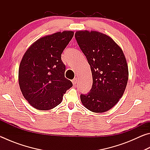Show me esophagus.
I'll return each mask as SVG.
<instances>
[{"instance_id":"esophagus-1","label":"esophagus","mask_w":150,"mask_h":150,"mask_svg":"<svg viewBox=\"0 0 150 150\" xmlns=\"http://www.w3.org/2000/svg\"><path fill=\"white\" fill-rule=\"evenodd\" d=\"M77 77L74 78V79H73L72 80V83H73V85H76V83H77Z\"/></svg>"}]
</instances>
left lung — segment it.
<instances>
[{
	"mask_svg": "<svg viewBox=\"0 0 150 150\" xmlns=\"http://www.w3.org/2000/svg\"><path fill=\"white\" fill-rule=\"evenodd\" d=\"M79 46L87 57L93 85L81 95L83 105L93 112H105L118 102L126 89L128 67L122 50L110 36L96 31H77Z\"/></svg>",
	"mask_w": 150,
	"mask_h": 150,
	"instance_id": "1",
	"label": "left lung"
}]
</instances>
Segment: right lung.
I'll use <instances>...</instances> for the list:
<instances>
[{
  "label": "right lung",
  "instance_id": "obj_1",
  "mask_svg": "<svg viewBox=\"0 0 150 150\" xmlns=\"http://www.w3.org/2000/svg\"><path fill=\"white\" fill-rule=\"evenodd\" d=\"M73 35V31H63L45 35L33 43L23 55L18 70L20 88L25 99L38 110L59 105L73 86L65 77L62 54Z\"/></svg>",
  "mask_w": 150,
  "mask_h": 150
}]
</instances>
